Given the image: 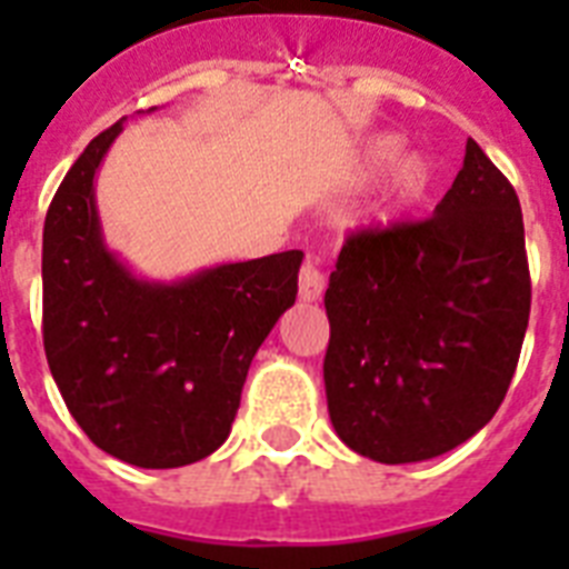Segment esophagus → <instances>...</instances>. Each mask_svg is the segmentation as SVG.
<instances>
[{
  "instance_id": "1",
  "label": "esophagus",
  "mask_w": 569,
  "mask_h": 569,
  "mask_svg": "<svg viewBox=\"0 0 569 569\" xmlns=\"http://www.w3.org/2000/svg\"><path fill=\"white\" fill-rule=\"evenodd\" d=\"M321 292H325V271H321L319 259L307 257L301 268V286H298V295H301L303 303L319 301Z\"/></svg>"
}]
</instances>
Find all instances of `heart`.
<instances>
[{"label":"heart","mask_w":569,"mask_h":569,"mask_svg":"<svg viewBox=\"0 0 569 569\" xmlns=\"http://www.w3.org/2000/svg\"><path fill=\"white\" fill-rule=\"evenodd\" d=\"M398 153H401V141H398V138H372V141L357 153L355 164H351V171H348V182H351V186H360V182L375 180L378 173H383L389 164L396 162ZM428 186H431V168H428V162H425L422 156H410V159H405V162L392 171V180H389V200L396 206H410L428 191Z\"/></svg>","instance_id":"heart-1"}]
</instances>
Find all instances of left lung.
<instances>
[{
    "mask_svg": "<svg viewBox=\"0 0 569 569\" xmlns=\"http://www.w3.org/2000/svg\"><path fill=\"white\" fill-rule=\"evenodd\" d=\"M339 440L378 463L446 455L502 405L529 328L517 191L469 138L431 218L351 232L325 292Z\"/></svg>",
    "mask_w": 569,
    "mask_h": 569,
    "instance_id": "8db88e82",
    "label": "left lung"
}]
</instances>
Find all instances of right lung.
<instances>
[{
  "label": "right lung",
  "mask_w": 569,
  "mask_h": 569,
  "mask_svg": "<svg viewBox=\"0 0 569 569\" xmlns=\"http://www.w3.org/2000/svg\"><path fill=\"white\" fill-rule=\"evenodd\" d=\"M153 111V109H150ZM123 120L67 171L43 223V348L67 410L106 455L141 469L209 458L250 360L295 303L301 250L159 283L102 239L93 177Z\"/></svg>",
  "instance_id": "obj_1"
}]
</instances>
